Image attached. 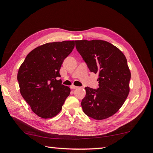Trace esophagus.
I'll return each mask as SVG.
<instances>
[{"label":"esophagus","instance_id":"esophagus-1","mask_svg":"<svg viewBox=\"0 0 153 153\" xmlns=\"http://www.w3.org/2000/svg\"><path fill=\"white\" fill-rule=\"evenodd\" d=\"M77 88H78V87H77V86H75V85H71L70 86V89H72V90L77 89Z\"/></svg>","mask_w":153,"mask_h":153}]
</instances>
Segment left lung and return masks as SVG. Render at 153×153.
Here are the masks:
<instances>
[{
  "mask_svg": "<svg viewBox=\"0 0 153 153\" xmlns=\"http://www.w3.org/2000/svg\"><path fill=\"white\" fill-rule=\"evenodd\" d=\"M76 47L91 72L99 74V88H85L83 112L95 120L108 118L118 111L129 93L131 72L125 55L102 40L76 41Z\"/></svg>",
  "mask_w": 153,
  "mask_h": 153,
  "instance_id": "1",
  "label": "left lung"
}]
</instances>
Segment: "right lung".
Returning a JSON list of instances; mask_svg holds the SVG:
<instances>
[{
  "instance_id": "1",
  "label": "right lung",
  "mask_w": 153,
  "mask_h": 153,
  "mask_svg": "<svg viewBox=\"0 0 153 153\" xmlns=\"http://www.w3.org/2000/svg\"><path fill=\"white\" fill-rule=\"evenodd\" d=\"M75 47L74 41L53 42L34 48L19 68V91L35 114L51 118L60 112L70 89L62 84V64Z\"/></svg>"
}]
</instances>
